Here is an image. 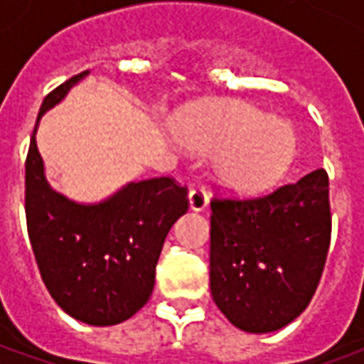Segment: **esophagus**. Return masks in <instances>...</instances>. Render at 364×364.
Returning <instances> with one entry per match:
<instances>
[{"label": "esophagus", "instance_id": "obj_1", "mask_svg": "<svg viewBox=\"0 0 364 364\" xmlns=\"http://www.w3.org/2000/svg\"><path fill=\"white\" fill-rule=\"evenodd\" d=\"M189 206L191 210H195V213H200V210H205L206 206H208V195H206V191L203 189V187L191 189Z\"/></svg>", "mask_w": 364, "mask_h": 364}]
</instances>
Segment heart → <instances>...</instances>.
Here are the masks:
<instances>
[{"label":"heart","instance_id":"1","mask_svg":"<svg viewBox=\"0 0 364 364\" xmlns=\"http://www.w3.org/2000/svg\"><path fill=\"white\" fill-rule=\"evenodd\" d=\"M173 132L187 150L216 154V179L240 193L271 187L294 154V132L287 120L242 103L179 114Z\"/></svg>","mask_w":364,"mask_h":364}]
</instances>
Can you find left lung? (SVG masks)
Segmentation results:
<instances>
[{
	"label": "left lung",
	"instance_id": "8db88e82",
	"mask_svg": "<svg viewBox=\"0 0 364 364\" xmlns=\"http://www.w3.org/2000/svg\"><path fill=\"white\" fill-rule=\"evenodd\" d=\"M210 292L236 328L269 333L304 312L331 237L323 169L265 197L210 203Z\"/></svg>",
	"mask_w": 364,
	"mask_h": 364
}]
</instances>
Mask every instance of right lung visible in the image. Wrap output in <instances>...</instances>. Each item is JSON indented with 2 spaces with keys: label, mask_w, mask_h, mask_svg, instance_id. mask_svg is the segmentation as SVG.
Returning <instances> with one entry per match:
<instances>
[{
  "label": "right lung",
  "mask_w": 364,
  "mask_h": 364,
  "mask_svg": "<svg viewBox=\"0 0 364 364\" xmlns=\"http://www.w3.org/2000/svg\"><path fill=\"white\" fill-rule=\"evenodd\" d=\"M87 74L44 97L25 164V214L36 265L56 304L83 323L114 326L151 296L167 232L189 200L171 177L128 183L93 205L52 189L36 148L38 120Z\"/></svg>",
  "instance_id": "right-lung-1"
}]
</instances>
